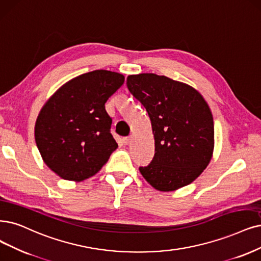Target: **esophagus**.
<instances>
[{"label": "esophagus", "instance_id": "obj_1", "mask_svg": "<svg viewBox=\"0 0 261 261\" xmlns=\"http://www.w3.org/2000/svg\"><path fill=\"white\" fill-rule=\"evenodd\" d=\"M131 140H132V138H131V137L123 138V139H122V143H123V145H129V144L131 143Z\"/></svg>", "mask_w": 261, "mask_h": 261}]
</instances>
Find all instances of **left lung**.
Instances as JSON below:
<instances>
[{"mask_svg":"<svg viewBox=\"0 0 261 261\" xmlns=\"http://www.w3.org/2000/svg\"><path fill=\"white\" fill-rule=\"evenodd\" d=\"M129 91L146 109L155 137V156L140 172L160 191L194 181L211 161L214 121L205 100L192 87L152 73L129 75Z\"/></svg>","mask_w":261,"mask_h":261,"instance_id":"1","label":"left lung"}]
</instances>
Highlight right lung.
I'll return each mask as SVG.
<instances>
[{
	"label": "right lung",
	"mask_w": 261,
	"mask_h": 261,
	"mask_svg": "<svg viewBox=\"0 0 261 261\" xmlns=\"http://www.w3.org/2000/svg\"><path fill=\"white\" fill-rule=\"evenodd\" d=\"M123 82L119 73L95 70L65 83L45 103L36 119L35 142L57 175L75 181L89 178L118 147L105 103Z\"/></svg>",
	"instance_id": "right-lung-1"
}]
</instances>
